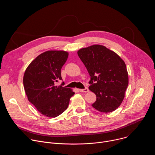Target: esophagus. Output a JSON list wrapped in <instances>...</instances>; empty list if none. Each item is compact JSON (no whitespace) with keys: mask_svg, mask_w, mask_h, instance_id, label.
<instances>
[{"mask_svg":"<svg viewBox=\"0 0 155 155\" xmlns=\"http://www.w3.org/2000/svg\"><path fill=\"white\" fill-rule=\"evenodd\" d=\"M78 90L81 93H87L88 91H89V90H88L87 87H85L84 89H79Z\"/></svg>","mask_w":155,"mask_h":155,"instance_id":"34e87169","label":"esophagus"}]
</instances>
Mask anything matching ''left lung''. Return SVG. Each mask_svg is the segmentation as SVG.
<instances>
[{"instance_id":"1","label":"left lung","mask_w":155,"mask_h":155,"mask_svg":"<svg viewBox=\"0 0 155 155\" xmlns=\"http://www.w3.org/2000/svg\"><path fill=\"white\" fill-rule=\"evenodd\" d=\"M90 74L89 89L96 95L92 106L101 112H112L121 104L128 85L123 60L105 47L94 45L77 52Z\"/></svg>"}]
</instances>
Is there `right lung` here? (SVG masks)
<instances>
[{"label":"right lung","mask_w":155,"mask_h":155,"mask_svg":"<svg viewBox=\"0 0 155 155\" xmlns=\"http://www.w3.org/2000/svg\"><path fill=\"white\" fill-rule=\"evenodd\" d=\"M69 54L64 51H48L38 56L29 65L23 84L29 101L42 115L55 118L68 108L75 93L56 84L62 80L61 68Z\"/></svg>","instance_id":"1"}]
</instances>
